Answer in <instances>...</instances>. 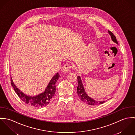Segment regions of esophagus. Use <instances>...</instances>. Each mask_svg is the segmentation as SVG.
I'll return each instance as SVG.
<instances>
[{"mask_svg":"<svg viewBox=\"0 0 135 135\" xmlns=\"http://www.w3.org/2000/svg\"><path fill=\"white\" fill-rule=\"evenodd\" d=\"M71 66H71L70 64H64V65H63V68H62V70H62V72H63L64 73H68V72L70 71V70Z\"/></svg>","mask_w":135,"mask_h":135,"instance_id":"esophagus-1","label":"esophagus"}]
</instances>
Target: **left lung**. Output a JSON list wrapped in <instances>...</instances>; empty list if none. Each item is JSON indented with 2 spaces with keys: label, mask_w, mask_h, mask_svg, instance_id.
<instances>
[{
  "label": "left lung",
  "mask_w": 135,
  "mask_h": 135,
  "mask_svg": "<svg viewBox=\"0 0 135 135\" xmlns=\"http://www.w3.org/2000/svg\"><path fill=\"white\" fill-rule=\"evenodd\" d=\"M108 32L110 35L111 36V38L112 39V41L115 42L116 44H118V42L114 34L110 31H109ZM77 81H78V86L77 88V94L79 97L80 98L81 101H83L84 102L87 103L88 105H91L101 104L105 102V101H96L88 96V95L85 92L81 78L79 76H77Z\"/></svg>",
  "instance_id": "1"
}]
</instances>
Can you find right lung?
Wrapping results in <instances>:
<instances>
[{
  "label": "right lung",
  "instance_id": "1",
  "mask_svg": "<svg viewBox=\"0 0 135 135\" xmlns=\"http://www.w3.org/2000/svg\"><path fill=\"white\" fill-rule=\"evenodd\" d=\"M60 75L57 73L51 78L45 90L43 93L35 96H27L21 91L13 83L11 77V84L15 92L24 102L32 107L39 108L47 105L55 96L56 93V83Z\"/></svg>",
  "mask_w": 135,
  "mask_h": 135
}]
</instances>
